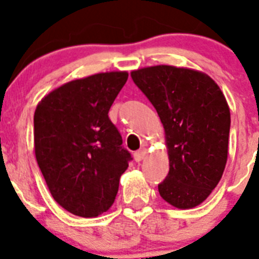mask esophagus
Masks as SVG:
<instances>
[{
	"label": "esophagus",
	"mask_w": 259,
	"mask_h": 259,
	"mask_svg": "<svg viewBox=\"0 0 259 259\" xmlns=\"http://www.w3.org/2000/svg\"><path fill=\"white\" fill-rule=\"evenodd\" d=\"M146 156V149H140V150H138V151H135L134 153V159H135V161H142L143 159H144Z\"/></svg>",
	"instance_id": "esophagus-1"
}]
</instances>
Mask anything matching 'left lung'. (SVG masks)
I'll return each instance as SVG.
<instances>
[{
  "instance_id": "obj_1",
  "label": "left lung",
  "mask_w": 259,
  "mask_h": 259,
  "mask_svg": "<svg viewBox=\"0 0 259 259\" xmlns=\"http://www.w3.org/2000/svg\"><path fill=\"white\" fill-rule=\"evenodd\" d=\"M164 125L169 173L161 198L179 208L204 202L223 176L231 113L219 86L203 72L159 65L132 72Z\"/></svg>"
}]
</instances>
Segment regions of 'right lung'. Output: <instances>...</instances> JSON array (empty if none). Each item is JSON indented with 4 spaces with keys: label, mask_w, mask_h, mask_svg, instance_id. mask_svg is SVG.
Segmentation results:
<instances>
[{
    "label": "right lung",
    "mask_w": 259,
    "mask_h": 259,
    "mask_svg": "<svg viewBox=\"0 0 259 259\" xmlns=\"http://www.w3.org/2000/svg\"><path fill=\"white\" fill-rule=\"evenodd\" d=\"M126 80L119 71L70 81L36 108V160L54 199L75 215L108 210L133 160L108 115Z\"/></svg>",
    "instance_id": "1"
}]
</instances>
